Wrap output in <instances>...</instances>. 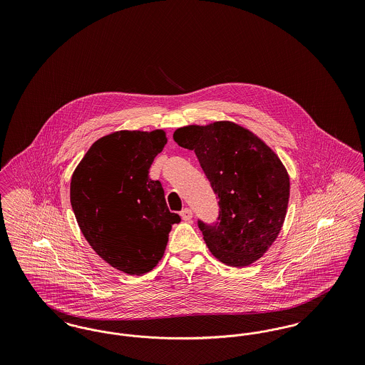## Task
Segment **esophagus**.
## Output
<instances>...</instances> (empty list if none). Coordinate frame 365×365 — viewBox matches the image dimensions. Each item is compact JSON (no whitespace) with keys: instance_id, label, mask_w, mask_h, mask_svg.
<instances>
[{"instance_id":"34e87169","label":"esophagus","mask_w":365,"mask_h":365,"mask_svg":"<svg viewBox=\"0 0 365 365\" xmlns=\"http://www.w3.org/2000/svg\"><path fill=\"white\" fill-rule=\"evenodd\" d=\"M180 217H182L185 222H190L191 219H192V212H191V209H183V210L180 212Z\"/></svg>"}]
</instances>
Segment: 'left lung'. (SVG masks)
<instances>
[{"mask_svg": "<svg viewBox=\"0 0 365 365\" xmlns=\"http://www.w3.org/2000/svg\"><path fill=\"white\" fill-rule=\"evenodd\" d=\"M174 140L194 150L219 197L220 222L198 223L210 253L230 267L256 262L278 238L287 213L290 178L278 155L230 120L180 127Z\"/></svg>", "mask_w": 365, "mask_h": 365, "instance_id": "1", "label": "left lung"}]
</instances>
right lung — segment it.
<instances>
[{
  "instance_id": "1",
  "label": "right lung",
  "mask_w": 365,
  "mask_h": 365,
  "mask_svg": "<svg viewBox=\"0 0 365 365\" xmlns=\"http://www.w3.org/2000/svg\"><path fill=\"white\" fill-rule=\"evenodd\" d=\"M164 130H120L96 140L71 178V205L93 250L113 268L143 275L163 259L179 223L158 180L149 178Z\"/></svg>"
}]
</instances>
